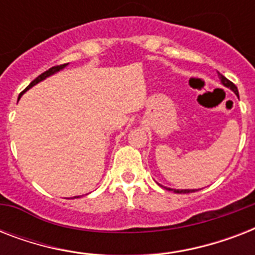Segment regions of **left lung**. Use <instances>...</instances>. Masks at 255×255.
Returning a JSON list of instances; mask_svg holds the SVG:
<instances>
[{"label":"left lung","mask_w":255,"mask_h":255,"mask_svg":"<svg viewBox=\"0 0 255 255\" xmlns=\"http://www.w3.org/2000/svg\"><path fill=\"white\" fill-rule=\"evenodd\" d=\"M218 78H220V81H221L222 85L225 86V87L230 88V90H232V91H233L234 94L238 96V90H237V87H236V85H234V83H232L229 79H226V78L220 73H218ZM164 188H165V186H164ZM165 189L173 190L174 193H192V192H196V190H197V189H172V188H165Z\"/></svg>","instance_id":"8db88e82"}]
</instances>
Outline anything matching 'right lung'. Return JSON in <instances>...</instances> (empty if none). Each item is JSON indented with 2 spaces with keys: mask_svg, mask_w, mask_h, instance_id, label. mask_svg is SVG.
<instances>
[{
  "mask_svg": "<svg viewBox=\"0 0 255 255\" xmlns=\"http://www.w3.org/2000/svg\"><path fill=\"white\" fill-rule=\"evenodd\" d=\"M67 65H69V63H65V65H61V66H54V67H51V69H49V70H47V71H45V73H43V74H41V75H39V77L35 78V79H34V81L31 82V83H30V85L27 86V87H26L25 90H23V91L21 92V94H19V96H21L22 94H23V92L27 91V90H29V88L33 87V86L38 85V83H39V82L45 81L46 78L51 77V75H54V74H57L58 71H61V70H63ZM18 99H19V98H18ZM74 198H77V197H74Z\"/></svg>",
  "mask_w": 255,
  "mask_h": 255,
  "instance_id": "add662e5",
  "label": "right lung"
}]
</instances>
